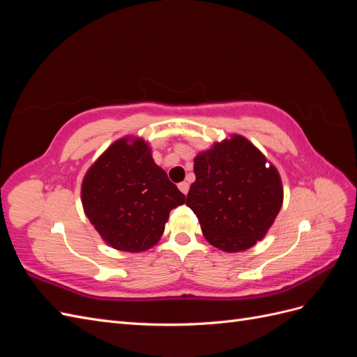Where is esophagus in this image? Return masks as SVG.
Returning a JSON list of instances; mask_svg holds the SVG:
<instances>
[{"mask_svg":"<svg viewBox=\"0 0 357 357\" xmlns=\"http://www.w3.org/2000/svg\"><path fill=\"white\" fill-rule=\"evenodd\" d=\"M178 189H180L181 193H185V195H188V192H189V183H188V181L178 183Z\"/></svg>","mask_w":357,"mask_h":357,"instance_id":"34e87169","label":"esophagus"}]
</instances>
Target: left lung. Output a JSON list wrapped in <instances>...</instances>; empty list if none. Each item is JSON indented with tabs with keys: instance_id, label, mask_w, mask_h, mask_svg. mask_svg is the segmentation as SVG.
<instances>
[{
	"instance_id": "obj_1",
	"label": "left lung",
	"mask_w": 357,
	"mask_h": 357,
	"mask_svg": "<svg viewBox=\"0 0 357 357\" xmlns=\"http://www.w3.org/2000/svg\"><path fill=\"white\" fill-rule=\"evenodd\" d=\"M193 162L197 180L186 205L197 214L205 240L226 253L264 240L282 210L283 183L261 150L245 137L231 134Z\"/></svg>"
}]
</instances>
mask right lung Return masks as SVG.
Masks as SVG:
<instances>
[{
  "instance_id": "right-lung-1",
  "label": "right lung",
  "mask_w": 357,
  "mask_h": 357,
  "mask_svg": "<svg viewBox=\"0 0 357 357\" xmlns=\"http://www.w3.org/2000/svg\"><path fill=\"white\" fill-rule=\"evenodd\" d=\"M86 218L107 245L139 253L158 244L169 211L185 195L155 164L142 137L125 135L107 147L82 181Z\"/></svg>"
}]
</instances>
